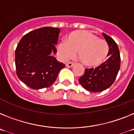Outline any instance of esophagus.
Listing matches in <instances>:
<instances>
[{"instance_id":"1","label":"esophagus","mask_w":134,"mask_h":134,"mask_svg":"<svg viewBox=\"0 0 134 134\" xmlns=\"http://www.w3.org/2000/svg\"><path fill=\"white\" fill-rule=\"evenodd\" d=\"M74 65H75V63H74L69 62V63H67V64H66V66H67V67H73Z\"/></svg>"}]
</instances>
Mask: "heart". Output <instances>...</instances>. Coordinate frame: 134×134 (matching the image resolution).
<instances>
[{"label":"heart","instance_id":"1","mask_svg":"<svg viewBox=\"0 0 134 134\" xmlns=\"http://www.w3.org/2000/svg\"><path fill=\"white\" fill-rule=\"evenodd\" d=\"M58 54L63 60L74 57L77 52L79 60L86 66L96 67L108 57L109 46L106 40L88 31H77L69 35L66 42L58 45Z\"/></svg>","mask_w":134,"mask_h":134}]
</instances>
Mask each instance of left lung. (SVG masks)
I'll return each instance as SVG.
<instances>
[{"label": "left lung", "mask_w": 134, "mask_h": 134, "mask_svg": "<svg viewBox=\"0 0 134 134\" xmlns=\"http://www.w3.org/2000/svg\"><path fill=\"white\" fill-rule=\"evenodd\" d=\"M109 46V58L96 68L86 69L79 82L86 90L98 92L107 89L114 83L121 65L119 50L117 43L107 34L103 33Z\"/></svg>", "instance_id": "8db88e82"}]
</instances>
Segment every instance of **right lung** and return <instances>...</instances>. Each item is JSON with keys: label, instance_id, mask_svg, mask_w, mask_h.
Wrapping results in <instances>:
<instances>
[{"label": "right lung", "instance_id": "add662e5", "mask_svg": "<svg viewBox=\"0 0 134 134\" xmlns=\"http://www.w3.org/2000/svg\"><path fill=\"white\" fill-rule=\"evenodd\" d=\"M59 28L44 27L31 31L21 39L15 49L16 74L32 89L48 88L53 84L65 65L51 53H57Z\"/></svg>", "mask_w": 134, "mask_h": 134}]
</instances>
